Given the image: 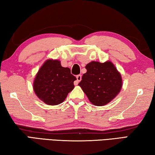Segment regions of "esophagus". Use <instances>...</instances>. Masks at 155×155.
Segmentation results:
<instances>
[{
  "mask_svg": "<svg viewBox=\"0 0 155 155\" xmlns=\"http://www.w3.org/2000/svg\"><path fill=\"white\" fill-rule=\"evenodd\" d=\"M76 79H77V80L75 81L74 84L75 85H78V84L79 83V82H80L81 80H82V75H78L77 76H76Z\"/></svg>",
  "mask_w": 155,
  "mask_h": 155,
  "instance_id": "1",
  "label": "esophagus"
}]
</instances>
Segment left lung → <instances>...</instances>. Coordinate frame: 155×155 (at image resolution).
<instances>
[{"instance_id": "8db88e82", "label": "left lung", "mask_w": 155, "mask_h": 155, "mask_svg": "<svg viewBox=\"0 0 155 155\" xmlns=\"http://www.w3.org/2000/svg\"><path fill=\"white\" fill-rule=\"evenodd\" d=\"M85 68L87 73H84L78 85L88 100L97 106L110 102L120 93L123 84L121 73L115 66L110 61H92Z\"/></svg>"}]
</instances>
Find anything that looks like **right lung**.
<instances>
[{
    "label": "right lung",
    "instance_id": "add662e5",
    "mask_svg": "<svg viewBox=\"0 0 155 155\" xmlns=\"http://www.w3.org/2000/svg\"><path fill=\"white\" fill-rule=\"evenodd\" d=\"M76 80L68 67H63L58 60L48 59L35 75L33 88L40 100L47 105L62 103L73 88Z\"/></svg>",
    "mask_w": 155,
    "mask_h": 155
}]
</instances>
